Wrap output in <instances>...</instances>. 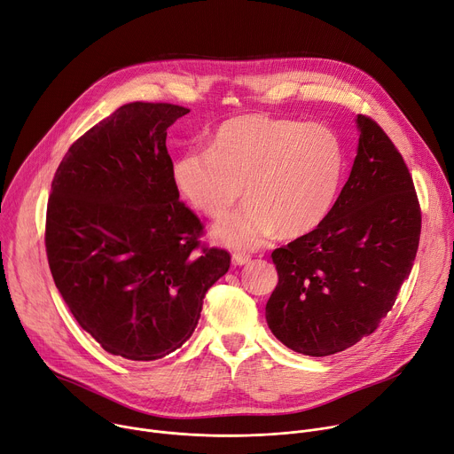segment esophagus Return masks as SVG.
Instances as JSON below:
<instances>
[{
  "instance_id": "1",
  "label": "esophagus",
  "mask_w": 454,
  "mask_h": 454,
  "mask_svg": "<svg viewBox=\"0 0 454 454\" xmlns=\"http://www.w3.org/2000/svg\"><path fill=\"white\" fill-rule=\"evenodd\" d=\"M250 261H252V255H250V254L235 252V254L231 255V262H233L235 266H243V264H247V262H250Z\"/></svg>"
}]
</instances>
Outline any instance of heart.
Instances as JSON below:
<instances>
[{
  "instance_id": "heart-1",
  "label": "heart",
  "mask_w": 454,
  "mask_h": 454,
  "mask_svg": "<svg viewBox=\"0 0 454 454\" xmlns=\"http://www.w3.org/2000/svg\"><path fill=\"white\" fill-rule=\"evenodd\" d=\"M345 144L325 124L254 113L226 120L209 147H190L171 164L176 193L200 214L221 219L214 230L235 248H257L276 231L301 237L330 214L345 176Z\"/></svg>"
}]
</instances>
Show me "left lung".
Returning <instances> with one entry per match:
<instances>
[{
	"instance_id": "left-lung-1",
	"label": "left lung",
	"mask_w": 454,
	"mask_h": 454,
	"mask_svg": "<svg viewBox=\"0 0 454 454\" xmlns=\"http://www.w3.org/2000/svg\"><path fill=\"white\" fill-rule=\"evenodd\" d=\"M357 155L326 219L271 252L279 283L266 323L288 348L341 352L371 336L395 307L418 252L421 209L396 145L357 114Z\"/></svg>"
}]
</instances>
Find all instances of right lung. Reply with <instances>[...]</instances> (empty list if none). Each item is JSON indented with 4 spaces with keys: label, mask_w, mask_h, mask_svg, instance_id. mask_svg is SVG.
I'll use <instances>...</instances> for the list:
<instances>
[{
    "label": "right lung",
    "mask_w": 454,
    "mask_h": 454,
    "mask_svg": "<svg viewBox=\"0 0 454 454\" xmlns=\"http://www.w3.org/2000/svg\"><path fill=\"white\" fill-rule=\"evenodd\" d=\"M188 107L133 102L83 133L59 162L45 250L56 288L104 350L153 361L183 347L230 254L200 243L178 200L168 128Z\"/></svg>",
    "instance_id": "right-lung-1"
}]
</instances>
